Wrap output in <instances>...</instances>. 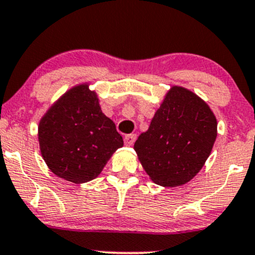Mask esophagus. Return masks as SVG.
<instances>
[{"mask_svg": "<svg viewBox=\"0 0 255 255\" xmlns=\"http://www.w3.org/2000/svg\"><path fill=\"white\" fill-rule=\"evenodd\" d=\"M136 141V135L135 133H128V135H125L124 142L127 146H132L133 142Z\"/></svg>", "mask_w": 255, "mask_h": 255, "instance_id": "34e87169", "label": "esophagus"}]
</instances>
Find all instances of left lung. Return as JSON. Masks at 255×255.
I'll return each mask as SVG.
<instances>
[{
    "mask_svg": "<svg viewBox=\"0 0 255 255\" xmlns=\"http://www.w3.org/2000/svg\"><path fill=\"white\" fill-rule=\"evenodd\" d=\"M216 128V118L207 103L193 92L174 86L133 148L153 181L175 187L192 180L203 168L214 146Z\"/></svg>",
    "mask_w": 255,
    "mask_h": 255,
    "instance_id": "left-lung-1",
    "label": "left lung"
}]
</instances>
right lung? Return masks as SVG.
I'll return each mask as SVG.
<instances>
[{
	"label": "right lung",
	"instance_id": "obj_1",
	"mask_svg": "<svg viewBox=\"0 0 255 255\" xmlns=\"http://www.w3.org/2000/svg\"><path fill=\"white\" fill-rule=\"evenodd\" d=\"M39 142L51 171L74 183L97 177L112 154L124 144L89 85L73 87L48 109L40 122Z\"/></svg>",
	"mask_w": 255,
	"mask_h": 255
}]
</instances>
